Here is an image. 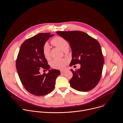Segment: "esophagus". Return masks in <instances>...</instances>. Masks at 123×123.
Returning <instances> with one entry per match:
<instances>
[{
    "instance_id": "1",
    "label": "esophagus",
    "mask_w": 123,
    "mask_h": 123,
    "mask_svg": "<svg viewBox=\"0 0 123 123\" xmlns=\"http://www.w3.org/2000/svg\"><path fill=\"white\" fill-rule=\"evenodd\" d=\"M65 71H66V70H61V73H64Z\"/></svg>"
}]
</instances>
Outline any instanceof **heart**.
<instances>
[{"label": "heart", "instance_id": "heart-1", "mask_svg": "<svg viewBox=\"0 0 123 123\" xmlns=\"http://www.w3.org/2000/svg\"><path fill=\"white\" fill-rule=\"evenodd\" d=\"M51 43L55 46L59 47L64 52L69 48L68 43L65 39L62 37H55L51 40ZM43 53L46 60H50L51 58L50 47L48 43H46L43 45ZM66 62V61L63 59H55L51 62L50 64L51 67L54 68L62 69L64 67Z\"/></svg>", "mask_w": 123, "mask_h": 123}]
</instances>
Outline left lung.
<instances>
[{
	"label": "left lung",
	"mask_w": 123,
	"mask_h": 123,
	"mask_svg": "<svg viewBox=\"0 0 123 123\" xmlns=\"http://www.w3.org/2000/svg\"><path fill=\"white\" fill-rule=\"evenodd\" d=\"M58 35L69 43L72 59L70 65L80 64V69L70 70L71 86L79 91H90L101 79L104 59L100 43L86 33L80 31H58Z\"/></svg>",
	"instance_id": "1"
}]
</instances>
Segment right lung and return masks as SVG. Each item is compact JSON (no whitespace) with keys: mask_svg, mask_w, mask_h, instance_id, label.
Wrapping results in <instances>:
<instances>
[{"mask_svg":"<svg viewBox=\"0 0 123 123\" xmlns=\"http://www.w3.org/2000/svg\"><path fill=\"white\" fill-rule=\"evenodd\" d=\"M54 35L39 33L26 39L21 44L16 61V68L21 82L31 94L37 96H44L55 88L56 79L60 71L49 70L47 74L41 75L40 69H50L43 53V47L46 41Z\"/></svg>","mask_w":123,"mask_h":123,"instance_id":"obj_1","label":"right lung"}]
</instances>
